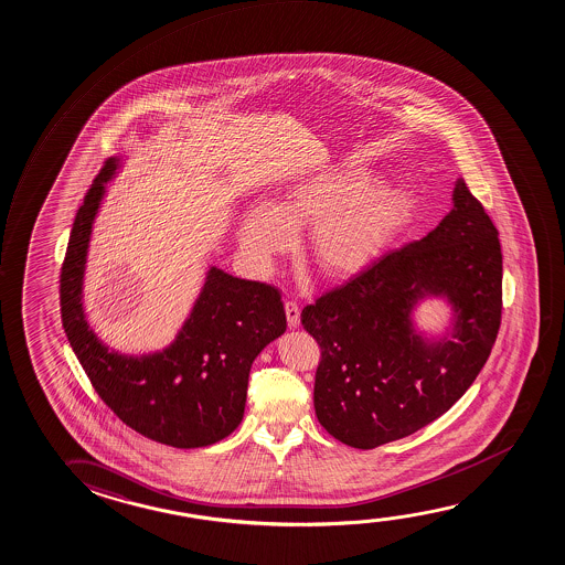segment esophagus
<instances>
[{
    "mask_svg": "<svg viewBox=\"0 0 565 565\" xmlns=\"http://www.w3.org/2000/svg\"><path fill=\"white\" fill-rule=\"evenodd\" d=\"M284 309H286L287 324L289 328L299 327V320H301V315H299V307L295 301H286L284 303Z\"/></svg>",
    "mask_w": 565,
    "mask_h": 565,
    "instance_id": "1",
    "label": "esophagus"
}]
</instances>
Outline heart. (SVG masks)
Segmentation results:
<instances>
[{"label": "heart", "mask_w": 565, "mask_h": 565, "mask_svg": "<svg viewBox=\"0 0 565 565\" xmlns=\"http://www.w3.org/2000/svg\"><path fill=\"white\" fill-rule=\"evenodd\" d=\"M383 179L363 167L303 172L287 182L271 205L248 207L237 223L238 248L258 268L309 231L307 258L322 278H358L385 256L417 213L412 190L381 189Z\"/></svg>", "instance_id": "b5f03b06"}]
</instances>
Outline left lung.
<instances>
[{"mask_svg":"<svg viewBox=\"0 0 565 565\" xmlns=\"http://www.w3.org/2000/svg\"><path fill=\"white\" fill-rule=\"evenodd\" d=\"M450 204L426 237L301 312L320 345L315 412L350 447L416 434L467 393L490 358L501 320L499 233L465 180ZM429 298L450 307L439 335L416 327V307Z\"/></svg>","mask_w":565,"mask_h":565,"instance_id":"1","label":"left lung"}]
</instances>
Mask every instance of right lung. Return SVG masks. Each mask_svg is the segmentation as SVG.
Masks as SVG:
<instances>
[{"label":"right lung","mask_w":565,"mask_h":565,"mask_svg":"<svg viewBox=\"0 0 565 565\" xmlns=\"http://www.w3.org/2000/svg\"><path fill=\"white\" fill-rule=\"evenodd\" d=\"M124 161L108 159L75 215L60 276L64 330L98 396L126 426L177 449L207 447L241 424L254 360L286 332L284 303L278 289L210 264L171 344L136 355L103 342L85 312L83 281L93 225Z\"/></svg>","instance_id":"1"}]
</instances>
